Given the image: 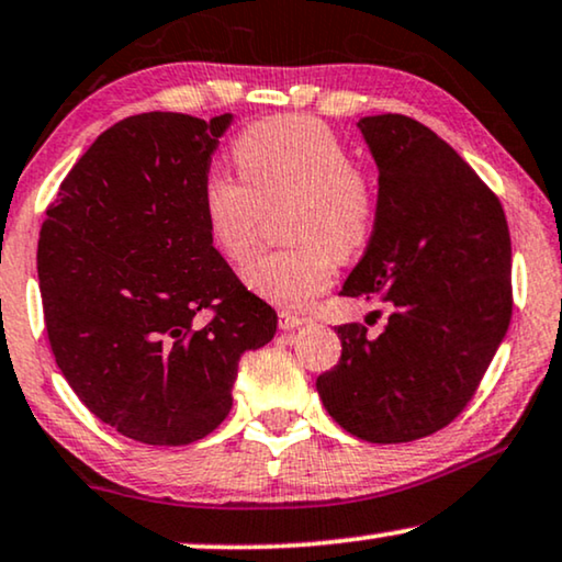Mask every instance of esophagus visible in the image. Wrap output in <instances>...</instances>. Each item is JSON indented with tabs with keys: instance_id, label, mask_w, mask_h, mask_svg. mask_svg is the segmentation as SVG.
Listing matches in <instances>:
<instances>
[{
	"instance_id": "1",
	"label": "esophagus",
	"mask_w": 562,
	"mask_h": 562,
	"mask_svg": "<svg viewBox=\"0 0 562 562\" xmlns=\"http://www.w3.org/2000/svg\"><path fill=\"white\" fill-rule=\"evenodd\" d=\"M277 318H280L282 331H295V328H301L305 324V318L295 316V313H290V311H280L277 313Z\"/></svg>"
}]
</instances>
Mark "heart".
Listing matches in <instances>:
<instances>
[{
    "label": "heart",
    "instance_id": "1",
    "mask_svg": "<svg viewBox=\"0 0 562 562\" xmlns=\"http://www.w3.org/2000/svg\"><path fill=\"white\" fill-rule=\"evenodd\" d=\"M244 180L211 167L200 182V213L223 259L241 265L257 246L261 207L290 200L285 236L295 246L261 254L244 269L254 293L301 308L331 285L336 254L355 257L378 226V190L349 146L316 117L254 123L231 146Z\"/></svg>",
    "mask_w": 562,
    "mask_h": 562
}]
</instances>
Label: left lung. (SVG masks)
Wrapping results in <instances>:
<instances>
[{"instance_id":"obj_1","label":"left lung","mask_w":562,"mask_h":562,"mask_svg":"<svg viewBox=\"0 0 562 562\" xmlns=\"http://www.w3.org/2000/svg\"><path fill=\"white\" fill-rule=\"evenodd\" d=\"M378 175V226L344 282L385 331L341 324V357L318 375L328 416L375 445L445 429L481 385L514 308L512 236L496 192L406 115L359 120Z\"/></svg>"}]
</instances>
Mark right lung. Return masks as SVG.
I'll list each match as a JSON object with an SVG mask.
<instances>
[{
  "mask_svg": "<svg viewBox=\"0 0 562 562\" xmlns=\"http://www.w3.org/2000/svg\"><path fill=\"white\" fill-rule=\"evenodd\" d=\"M228 123L120 120L74 164L41 228L37 280L58 370L100 422L144 445L207 437L234 406L238 359L277 328L200 213Z\"/></svg>",
  "mask_w": 562,
  "mask_h": 562,
  "instance_id": "obj_1",
  "label": "right lung"
}]
</instances>
